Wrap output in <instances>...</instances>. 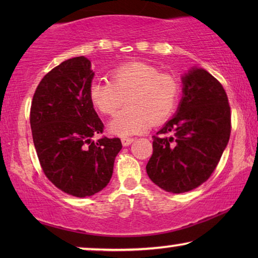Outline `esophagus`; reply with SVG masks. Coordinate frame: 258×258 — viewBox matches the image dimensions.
Wrapping results in <instances>:
<instances>
[{
	"label": "esophagus",
	"instance_id": "1",
	"mask_svg": "<svg viewBox=\"0 0 258 258\" xmlns=\"http://www.w3.org/2000/svg\"><path fill=\"white\" fill-rule=\"evenodd\" d=\"M134 142V139H132V137H124V139H122V144L123 147H128L130 146Z\"/></svg>",
	"mask_w": 258,
	"mask_h": 258
}]
</instances>
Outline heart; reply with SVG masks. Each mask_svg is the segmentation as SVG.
Wrapping results in <instances>:
<instances>
[{"mask_svg": "<svg viewBox=\"0 0 258 258\" xmlns=\"http://www.w3.org/2000/svg\"><path fill=\"white\" fill-rule=\"evenodd\" d=\"M181 96V83L174 75L160 73L157 67L144 62H129L110 72V81L94 80L89 86L91 104L102 115H114L109 132L126 137L147 132L170 117Z\"/></svg>", "mask_w": 258, "mask_h": 258, "instance_id": "b5f03b06", "label": "heart"}]
</instances>
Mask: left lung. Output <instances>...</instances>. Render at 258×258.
<instances>
[{
	"mask_svg": "<svg viewBox=\"0 0 258 258\" xmlns=\"http://www.w3.org/2000/svg\"><path fill=\"white\" fill-rule=\"evenodd\" d=\"M177 112L153 136L147 174L165 191L181 194L210 177L229 142L231 114L222 84L202 68L183 76Z\"/></svg>",
	"mask_w": 258,
	"mask_h": 258,
	"instance_id": "8db88e82",
	"label": "left lung"
}]
</instances>
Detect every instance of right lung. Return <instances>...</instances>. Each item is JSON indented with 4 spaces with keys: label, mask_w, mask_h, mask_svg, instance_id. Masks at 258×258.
Returning <instances> with one entry per match:
<instances>
[{
    "label": "right lung",
    "mask_w": 258,
    "mask_h": 258,
    "mask_svg": "<svg viewBox=\"0 0 258 258\" xmlns=\"http://www.w3.org/2000/svg\"><path fill=\"white\" fill-rule=\"evenodd\" d=\"M94 73L84 56L51 69L35 90L30 108L33 141L44 175L75 197L91 196L110 181L121 140L91 137L103 123L89 98Z\"/></svg>",
    "instance_id": "add662e5"
}]
</instances>
